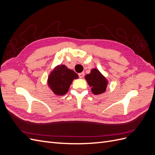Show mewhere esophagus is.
<instances>
[{"label":"esophagus","instance_id":"esophagus-1","mask_svg":"<svg viewBox=\"0 0 155 155\" xmlns=\"http://www.w3.org/2000/svg\"><path fill=\"white\" fill-rule=\"evenodd\" d=\"M84 75H85V73H84V72L79 73V77L80 78H83V76H84Z\"/></svg>","mask_w":155,"mask_h":155}]
</instances>
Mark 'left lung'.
Listing matches in <instances>:
<instances>
[{
    "label": "left lung",
    "instance_id": "8db88e82",
    "mask_svg": "<svg viewBox=\"0 0 155 155\" xmlns=\"http://www.w3.org/2000/svg\"><path fill=\"white\" fill-rule=\"evenodd\" d=\"M85 79L89 86L91 87L93 94H100L105 91L107 81L105 77L96 68L92 69L90 74L86 75Z\"/></svg>",
    "mask_w": 155,
    "mask_h": 155
}]
</instances>
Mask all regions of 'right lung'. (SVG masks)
<instances>
[{
    "mask_svg": "<svg viewBox=\"0 0 155 155\" xmlns=\"http://www.w3.org/2000/svg\"><path fill=\"white\" fill-rule=\"evenodd\" d=\"M78 75L65 65H59L55 67L48 77V82L50 88L57 95L66 94L74 79Z\"/></svg>",
    "mask_w": 155,
    "mask_h": 155,
    "instance_id": "obj_1",
    "label": "right lung"
}]
</instances>
